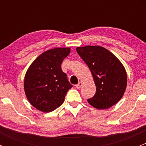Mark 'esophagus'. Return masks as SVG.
<instances>
[{
	"label": "esophagus",
	"instance_id": "34e87169",
	"mask_svg": "<svg viewBox=\"0 0 146 146\" xmlns=\"http://www.w3.org/2000/svg\"><path fill=\"white\" fill-rule=\"evenodd\" d=\"M82 82L80 81L77 84V85H76V88H78V89H80V88L82 87Z\"/></svg>",
	"mask_w": 146,
	"mask_h": 146
}]
</instances>
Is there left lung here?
<instances>
[{
	"label": "left lung",
	"instance_id": "obj_1",
	"mask_svg": "<svg viewBox=\"0 0 146 146\" xmlns=\"http://www.w3.org/2000/svg\"><path fill=\"white\" fill-rule=\"evenodd\" d=\"M88 65L96 86L95 95L88 102L98 110L109 109L121 99L127 85L124 66L116 56L100 46L76 48Z\"/></svg>",
	"mask_w": 146,
	"mask_h": 146
}]
</instances>
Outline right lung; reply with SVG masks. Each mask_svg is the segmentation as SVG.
Masks as SVG:
<instances>
[{
	"mask_svg": "<svg viewBox=\"0 0 146 146\" xmlns=\"http://www.w3.org/2000/svg\"><path fill=\"white\" fill-rule=\"evenodd\" d=\"M70 48L48 49L39 56L26 72L24 89L28 101L42 112H50L63 104L73 87L61 70L63 61Z\"/></svg>",
	"mask_w": 146,
	"mask_h": 146,
	"instance_id": "right-lung-1",
	"label": "right lung"
}]
</instances>
